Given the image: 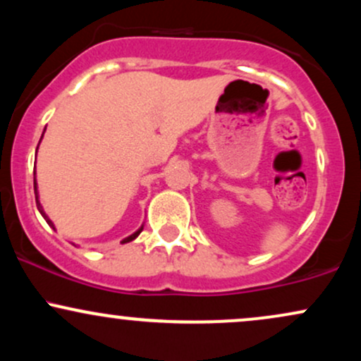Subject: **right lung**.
Returning <instances> with one entry per match:
<instances>
[{
    "label": "right lung",
    "instance_id": "add662e5",
    "mask_svg": "<svg viewBox=\"0 0 361 361\" xmlns=\"http://www.w3.org/2000/svg\"><path fill=\"white\" fill-rule=\"evenodd\" d=\"M34 190H35V202H37V209H39V210H40V214H42V217L45 219V221H47V224H49V226H51V227H54V224L51 222V219H49V217H47V215H45V212H44V209H42V205H40V202H39V195H37V181H35V173H34ZM140 231H142V227H140V229L137 231V233H134V234H132V235H128V238H126V239H123V241H122V243H128V241H132V239H135V238H137V235L140 234Z\"/></svg>",
    "mask_w": 361,
    "mask_h": 361
}]
</instances>
